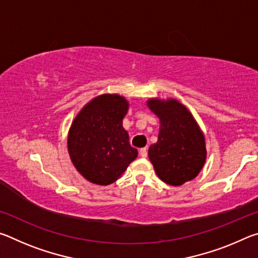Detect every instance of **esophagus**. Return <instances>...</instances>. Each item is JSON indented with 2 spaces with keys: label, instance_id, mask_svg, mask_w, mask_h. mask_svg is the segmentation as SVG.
Instances as JSON below:
<instances>
[{
  "label": "esophagus",
  "instance_id": "34e87169",
  "mask_svg": "<svg viewBox=\"0 0 258 258\" xmlns=\"http://www.w3.org/2000/svg\"><path fill=\"white\" fill-rule=\"evenodd\" d=\"M139 154L141 157H143V158H146L147 155H148V151H147V148H141L139 151Z\"/></svg>",
  "mask_w": 258,
  "mask_h": 258
}]
</instances>
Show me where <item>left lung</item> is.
<instances>
[{"mask_svg":"<svg viewBox=\"0 0 258 258\" xmlns=\"http://www.w3.org/2000/svg\"><path fill=\"white\" fill-rule=\"evenodd\" d=\"M147 106L159 118L157 142L148 156L161 181L178 186L198 175L206 161V141L197 120L176 99L151 98Z\"/></svg>","mask_w":258,"mask_h":258,"instance_id":"obj_1","label":"left lung"}]
</instances>
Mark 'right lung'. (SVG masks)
<instances>
[{"mask_svg":"<svg viewBox=\"0 0 258 258\" xmlns=\"http://www.w3.org/2000/svg\"><path fill=\"white\" fill-rule=\"evenodd\" d=\"M128 107L123 95L101 94L74 118L68 132V154L77 172L89 182L111 184L138 157L123 127Z\"/></svg>","mask_w":258,"mask_h":258,"instance_id":"add662e5","label":"right lung"}]
</instances>
